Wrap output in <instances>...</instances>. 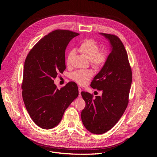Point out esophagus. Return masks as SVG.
<instances>
[{"label": "esophagus", "mask_w": 157, "mask_h": 157, "mask_svg": "<svg viewBox=\"0 0 157 157\" xmlns=\"http://www.w3.org/2000/svg\"><path fill=\"white\" fill-rule=\"evenodd\" d=\"M78 90H79V98H81V91H82L81 88L79 87V88H78Z\"/></svg>", "instance_id": "1"}]
</instances>
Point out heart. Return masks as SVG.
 Here are the masks:
<instances>
[{
	"mask_svg": "<svg viewBox=\"0 0 157 157\" xmlns=\"http://www.w3.org/2000/svg\"><path fill=\"white\" fill-rule=\"evenodd\" d=\"M79 50L84 55L90 62L91 65L96 70H100L104 65L107 55L105 52L99 50V44L97 42L92 39H86L79 47ZM75 55L74 50L69 51L66 55V63L67 66H70L71 61ZM93 76V72L91 70H81L73 72L71 75V79L79 85H85L88 81Z\"/></svg>",
	"mask_w": 157,
	"mask_h": 157,
	"instance_id": "obj_1",
	"label": "heart"
}]
</instances>
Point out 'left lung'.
Returning a JSON list of instances; mask_svg holds the SVG:
<instances>
[{
	"instance_id": "left-lung-1",
	"label": "left lung",
	"mask_w": 157,
	"mask_h": 157,
	"mask_svg": "<svg viewBox=\"0 0 157 157\" xmlns=\"http://www.w3.org/2000/svg\"><path fill=\"white\" fill-rule=\"evenodd\" d=\"M110 44V53L91 86L102 91L95 98L81 92L86 106L81 112V120L86 128L94 134L104 133L119 121L128 102L132 74L127 53L121 40L114 35L100 33Z\"/></svg>"
}]
</instances>
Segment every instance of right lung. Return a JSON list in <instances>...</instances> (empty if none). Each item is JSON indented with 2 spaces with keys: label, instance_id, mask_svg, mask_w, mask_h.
Wrapping results in <instances>:
<instances>
[{
  "label": "right lung",
  "instance_id": "add662e5",
  "mask_svg": "<svg viewBox=\"0 0 157 157\" xmlns=\"http://www.w3.org/2000/svg\"><path fill=\"white\" fill-rule=\"evenodd\" d=\"M78 35L70 30H54L35 44L25 61L22 97L30 117L43 129L56 127L79 94L75 82L58 89L53 81L65 70L66 48Z\"/></svg>",
  "mask_w": 157,
  "mask_h": 157
}]
</instances>
